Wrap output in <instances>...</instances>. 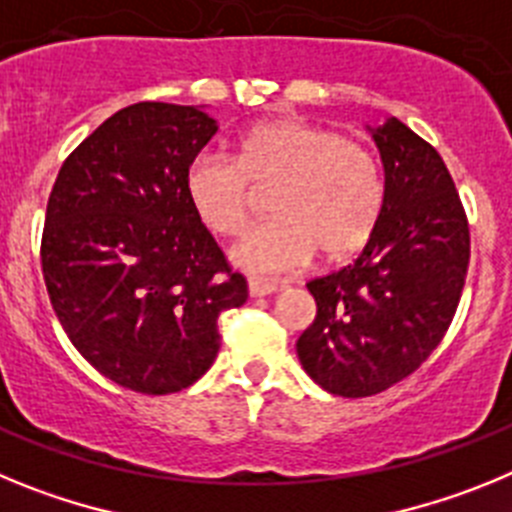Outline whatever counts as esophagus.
Returning a JSON list of instances; mask_svg holds the SVG:
<instances>
[{"instance_id":"1","label":"esophagus","mask_w":512,"mask_h":512,"mask_svg":"<svg viewBox=\"0 0 512 512\" xmlns=\"http://www.w3.org/2000/svg\"><path fill=\"white\" fill-rule=\"evenodd\" d=\"M277 292V284L266 279H248V295L251 297H269Z\"/></svg>"}]
</instances>
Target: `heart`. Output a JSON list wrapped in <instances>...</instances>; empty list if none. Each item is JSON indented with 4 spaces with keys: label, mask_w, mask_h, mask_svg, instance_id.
I'll return each instance as SVG.
<instances>
[{
    "label": "heart",
    "mask_w": 512,
    "mask_h": 512,
    "mask_svg": "<svg viewBox=\"0 0 512 512\" xmlns=\"http://www.w3.org/2000/svg\"><path fill=\"white\" fill-rule=\"evenodd\" d=\"M269 194V223L235 243L230 259L251 274L297 269L320 253L351 259L377 230L384 176L372 151L312 122L282 117L241 135L235 161L217 153L192 158L184 192L202 223L233 238L251 223L256 194Z\"/></svg>",
    "instance_id": "heart-1"
}]
</instances>
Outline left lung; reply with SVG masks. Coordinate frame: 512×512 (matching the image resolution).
<instances>
[{"mask_svg":"<svg viewBox=\"0 0 512 512\" xmlns=\"http://www.w3.org/2000/svg\"><path fill=\"white\" fill-rule=\"evenodd\" d=\"M372 138L382 217L354 264L307 282L318 315L297 341L302 369L338 397L410 377L446 336L469 266L467 212L436 148L397 117Z\"/></svg>","mask_w":512,"mask_h":512,"instance_id":"left-lung-1","label":"left lung"}]
</instances>
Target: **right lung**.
<instances>
[{"label": "right lung", "instance_id": "1", "mask_svg": "<svg viewBox=\"0 0 512 512\" xmlns=\"http://www.w3.org/2000/svg\"><path fill=\"white\" fill-rule=\"evenodd\" d=\"M215 133L202 107L130 104L81 140L48 197L40 264L58 323L102 377L140 395L197 382L220 312L248 297L184 192Z\"/></svg>", "mask_w": 512, "mask_h": 512}]
</instances>
